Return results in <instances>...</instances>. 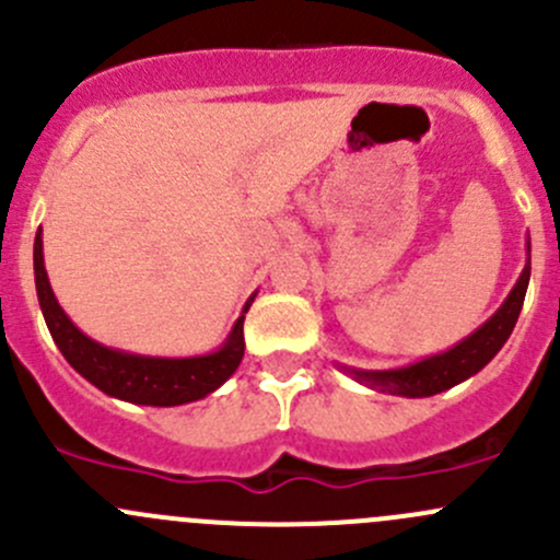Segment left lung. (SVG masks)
Returning <instances> with one entry per match:
<instances>
[{"label":"left lung","instance_id":"left-lung-1","mask_svg":"<svg viewBox=\"0 0 560 560\" xmlns=\"http://www.w3.org/2000/svg\"><path fill=\"white\" fill-rule=\"evenodd\" d=\"M530 279V238H525V268L517 276L515 287L506 295V301L501 303L499 312L490 316L488 322L477 327L474 332H468L463 341H457L455 347L444 349L439 354H428V358L415 360L409 365H400V369H385V371H369V369H352V365L336 363L343 374L352 376L360 385L376 389V393L387 395H400V398H428V395L444 393V389L460 385V382L471 380L474 374L485 369L495 354L501 352V347L506 343V338L515 330V322L521 316L525 290H528Z\"/></svg>","mask_w":560,"mask_h":560}]
</instances>
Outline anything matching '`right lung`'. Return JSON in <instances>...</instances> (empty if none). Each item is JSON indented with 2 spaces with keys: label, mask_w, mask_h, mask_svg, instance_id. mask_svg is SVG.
Segmentation results:
<instances>
[{
  "label": "right lung",
  "mask_w": 560,
  "mask_h": 560,
  "mask_svg": "<svg viewBox=\"0 0 560 560\" xmlns=\"http://www.w3.org/2000/svg\"><path fill=\"white\" fill-rule=\"evenodd\" d=\"M35 287L45 325L67 363L110 398L140 406H180L217 393L244 360V319L257 295L254 292L244 303L233 330L219 349L208 354H191V358H156V354L105 347L89 338L65 314L45 273L43 230H37L35 238Z\"/></svg>",
  "instance_id": "1"
}]
</instances>
